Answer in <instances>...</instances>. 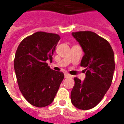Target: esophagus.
<instances>
[{
	"label": "esophagus",
	"mask_w": 124,
	"mask_h": 124,
	"mask_svg": "<svg viewBox=\"0 0 124 124\" xmlns=\"http://www.w3.org/2000/svg\"><path fill=\"white\" fill-rule=\"evenodd\" d=\"M72 75H70V74H68V73H65V78H72Z\"/></svg>",
	"instance_id": "esophagus-1"
}]
</instances>
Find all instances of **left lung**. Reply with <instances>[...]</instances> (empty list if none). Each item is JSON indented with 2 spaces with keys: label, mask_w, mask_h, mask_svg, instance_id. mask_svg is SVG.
I'll return each instance as SVG.
<instances>
[{
  "label": "left lung",
  "mask_w": 124,
  "mask_h": 124,
  "mask_svg": "<svg viewBox=\"0 0 124 124\" xmlns=\"http://www.w3.org/2000/svg\"><path fill=\"white\" fill-rule=\"evenodd\" d=\"M72 35L84 52L81 66L86 69L83 81L74 77L70 99L76 108L89 110L101 101L111 85L115 68L114 52L110 43L94 32L77 31Z\"/></svg>",
  "instance_id": "8db88e82"
}]
</instances>
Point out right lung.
Returning <instances> with one entry per match:
<instances>
[{"label":"right lung","instance_id":"1","mask_svg":"<svg viewBox=\"0 0 124 124\" xmlns=\"http://www.w3.org/2000/svg\"><path fill=\"white\" fill-rule=\"evenodd\" d=\"M56 34L37 31L25 38L17 48L14 66L20 91L36 107H45L53 101L64 78L62 72L52 70L47 61L60 40Z\"/></svg>","mask_w":124,"mask_h":124}]
</instances>
